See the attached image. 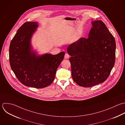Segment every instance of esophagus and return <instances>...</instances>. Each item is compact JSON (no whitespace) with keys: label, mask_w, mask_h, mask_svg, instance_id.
<instances>
[{"label":"esophagus","mask_w":125,"mask_h":125,"mask_svg":"<svg viewBox=\"0 0 125 125\" xmlns=\"http://www.w3.org/2000/svg\"><path fill=\"white\" fill-rule=\"evenodd\" d=\"M69 57H70L69 54L68 53H66L65 54V56H64V58L65 59H68Z\"/></svg>","instance_id":"esophagus-1"}]
</instances>
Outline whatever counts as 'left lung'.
Wrapping results in <instances>:
<instances>
[{"mask_svg":"<svg viewBox=\"0 0 125 125\" xmlns=\"http://www.w3.org/2000/svg\"><path fill=\"white\" fill-rule=\"evenodd\" d=\"M92 23L89 37H81L67 48L73 80L83 87L106 81L115 60V37L102 21Z\"/></svg>","mask_w":125,"mask_h":125,"instance_id":"8db88e82","label":"left lung"}]
</instances>
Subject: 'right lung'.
<instances>
[{
    "instance_id": "obj_1",
    "label": "right lung",
    "mask_w": 125,
    "mask_h": 125,
    "mask_svg": "<svg viewBox=\"0 0 125 125\" xmlns=\"http://www.w3.org/2000/svg\"><path fill=\"white\" fill-rule=\"evenodd\" d=\"M37 23L26 22L19 28L10 45L9 60L11 70L22 84L40 89L49 86L53 81L65 52L37 56L31 51V37L36 30Z\"/></svg>"
}]
</instances>
